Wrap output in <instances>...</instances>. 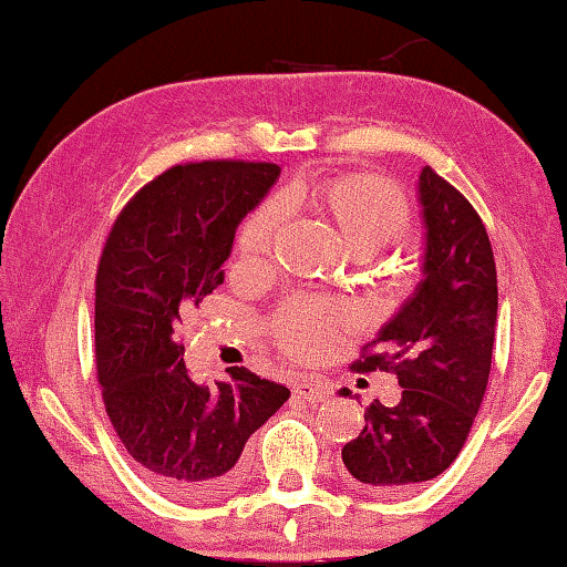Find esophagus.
Returning <instances> with one entry per match:
<instances>
[{"label": "esophagus", "instance_id": "obj_1", "mask_svg": "<svg viewBox=\"0 0 567 567\" xmlns=\"http://www.w3.org/2000/svg\"><path fill=\"white\" fill-rule=\"evenodd\" d=\"M293 395L307 400V403H324V400L329 398V388L321 385V382H317V380L303 378L293 385Z\"/></svg>", "mask_w": 567, "mask_h": 567}]
</instances>
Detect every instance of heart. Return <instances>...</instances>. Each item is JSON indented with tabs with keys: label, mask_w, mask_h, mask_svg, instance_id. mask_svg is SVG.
<instances>
[{
	"label": "heart",
	"mask_w": 567,
	"mask_h": 567,
	"mask_svg": "<svg viewBox=\"0 0 567 567\" xmlns=\"http://www.w3.org/2000/svg\"><path fill=\"white\" fill-rule=\"evenodd\" d=\"M313 197L334 217L339 235L357 258H370L388 248L408 230L411 210L403 193L388 179L370 174L321 182L313 187ZM281 205L271 199L256 207L238 230L235 250L240 258H260L271 250ZM352 324V311L317 296H296L276 313L274 332L286 352L296 357H319L332 350L342 329Z\"/></svg>",
	"instance_id": "1"
}]
</instances>
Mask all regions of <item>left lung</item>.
<instances>
[{"instance_id": "left-lung-1", "label": "left lung", "mask_w": 567, "mask_h": 567, "mask_svg": "<svg viewBox=\"0 0 567 567\" xmlns=\"http://www.w3.org/2000/svg\"><path fill=\"white\" fill-rule=\"evenodd\" d=\"M417 205L423 278L372 339L385 352L354 362L357 372H395L403 393L390 408L374 400L362 433L342 449L354 482L385 494L413 489L454 464L492 370L496 266L482 217L431 167L417 177Z\"/></svg>"}]
</instances>
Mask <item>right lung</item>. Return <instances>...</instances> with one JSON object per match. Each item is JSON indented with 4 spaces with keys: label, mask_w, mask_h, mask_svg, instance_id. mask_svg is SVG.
Returning <instances> with one entry per match:
<instances>
[{
    "label": "right lung",
    "mask_w": 567,
    "mask_h": 567,
    "mask_svg": "<svg viewBox=\"0 0 567 567\" xmlns=\"http://www.w3.org/2000/svg\"><path fill=\"white\" fill-rule=\"evenodd\" d=\"M278 174L276 164H179L138 189L103 248L95 276L103 403L146 482L177 499L228 492L248 439L291 395L246 368L199 385L177 342L182 319L225 281L235 230Z\"/></svg>",
    "instance_id": "obj_1"
}]
</instances>
